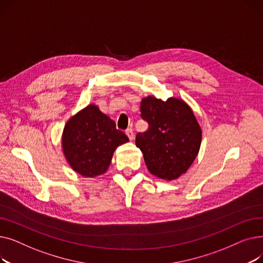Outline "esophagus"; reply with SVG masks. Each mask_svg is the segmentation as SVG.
I'll use <instances>...</instances> for the list:
<instances>
[{
  "label": "esophagus",
  "instance_id": "obj_1",
  "mask_svg": "<svg viewBox=\"0 0 263 263\" xmlns=\"http://www.w3.org/2000/svg\"><path fill=\"white\" fill-rule=\"evenodd\" d=\"M126 134H127V136L129 137L130 141H132V140L134 139V133H133L132 129H128V130L126 131Z\"/></svg>",
  "mask_w": 263,
  "mask_h": 263
}]
</instances>
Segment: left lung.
<instances>
[{
    "instance_id": "8db88e82",
    "label": "left lung",
    "mask_w": 263,
    "mask_h": 263,
    "mask_svg": "<svg viewBox=\"0 0 263 263\" xmlns=\"http://www.w3.org/2000/svg\"><path fill=\"white\" fill-rule=\"evenodd\" d=\"M141 113L149 127L136 134L135 144L144 154L148 171L163 180H176L199 153L202 132L194 112L180 98L163 101L148 96L142 99Z\"/></svg>"
}]
</instances>
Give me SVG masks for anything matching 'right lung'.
<instances>
[{"mask_svg":"<svg viewBox=\"0 0 263 263\" xmlns=\"http://www.w3.org/2000/svg\"><path fill=\"white\" fill-rule=\"evenodd\" d=\"M127 142L128 136L116 129L114 120L91 103L65 123L62 150L76 173L93 178L107 171L116 148Z\"/></svg>","mask_w":263,"mask_h":263,"instance_id":"obj_1","label":"right lung"}]
</instances>
